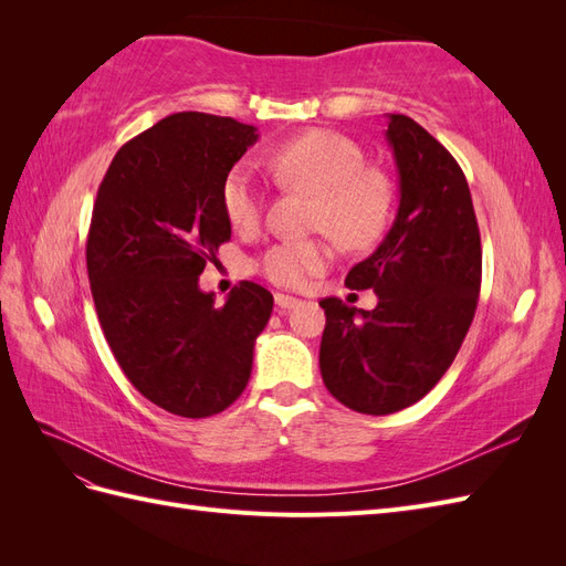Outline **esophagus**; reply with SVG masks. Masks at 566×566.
Masks as SVG:
<instances>
[{
  "label": "esophagus",
  "mask_w": 566,
  "mask_h": 566,
  "mask_svg": "<svg viewBox=\"0 0 566 566\" xmlns=\"http://www.w3.org/2000/svg\"><path fill=\"white\" fill-rule=\"evenodd\" d=\"M273 300H276V306H279V310H295V306L300 304V300L297 297H293V295H283V293H276V297H273Z\"/></svg>",
  "instance_id": "obj_1"
}]
</instances>
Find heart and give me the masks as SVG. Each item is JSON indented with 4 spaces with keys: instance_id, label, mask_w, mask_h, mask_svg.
Listing matches in <instances>:
<instances>
[{
    "instance_id": "1",
    "label": "heart",
    "mask_w": 566,
    "mask_h": 566,
    "mask_svg": "<svg viewBox=\"0 0 566 566\" xmlns=\"http://www.w3.org/2000/svg\"><path fill=\"white\" fill-rule=\"evenodd\" d=\"M269 169L283 186L314 193L312 229L328 231L339 245L358 250L380 238L391 193L378 169L364 167V153L347 136L312 129L269 156ZM221 210L229 224L250 233L264 214V188L248 165H235L221 184ZM333 262L331 238L271 245L260 260L264 276L283 287H300Z\"/></svg>"
}]
</instances>
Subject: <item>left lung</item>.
Instances as JSON below:
<instances>
[{
	"label": "left lung",
	"mask_w": 566,
	"mask_h": 566,
	"mask_svg": "<svg viewBox=\"0 0 566 566\" xmlns=\"http://www.w3.org/2000/svg\"><path fill=\"white\" fill-rule=\"evenodd\" d=\"M385 136L399 172V210L378 250L345 281L354 290L373 287L378 306L318 302L323 382L339 403L366 416L397 413L441 380L482 287V241L460 165L406 115H387Z\"/></svg>",
	"instance_id": "8db88e82"
}]
</instances>
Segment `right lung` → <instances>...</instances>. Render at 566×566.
<instances>
[{
  "mask_svg": "<svg viewBox=\"0 0 566 566\" xmlns=\"http://www.w3.org/2000/svg\"><path fill=\"white\" fill-rule=\"evenodd\" d=\"M256 139L233 117L175 113L119 148L98 186L87 271L101 328L127 380L181 418L241 397L273 310L250 281L224 304L198 285L231 238L221 184Z\"/></svg>",
  "mask_w": 566,
  "mask_h": 566,
  "instance_id": "1",
  "label": "right lung"
}]
</instances>
